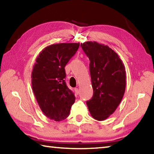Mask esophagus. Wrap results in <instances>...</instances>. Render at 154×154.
Masks as SVG:
<instances>
[{
  "label": "esophagus",
  "instance_id": "1",
  "mask_svg": "<svg viewBox=\"0 0 154 154\" xmlns=\"http://www.w3.org/2000/svg\"><path fill=\"white\" fill-rule=\"evenodd\" d=\"M75 92H76V94H79V89H78V88H75Z\"/></svg>",
  "mask_w": 154,
  "mask_h": 154
}]
</instances>
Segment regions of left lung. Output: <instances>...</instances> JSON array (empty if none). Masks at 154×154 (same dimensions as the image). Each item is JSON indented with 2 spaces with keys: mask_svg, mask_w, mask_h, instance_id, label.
Wrapping results in <instances>:
<instances>
[{
  "mask_svg": "<svg viewBox=\"0 0 154 154\" xmlns=\"http://www.w3.org/2000/svg\"><path fill=\"white\" fill-rule=\"evenodd\" d=\"M89 58L93 88L92 98L86 102L94 119L103 121L118 108L126 90V71L123 62L113 49L96 41L81 44Z\"/></svg>",
  "mask_w": 154,
  "mask_h": 154,
  "instance_id": "obj_1",
  "label": "left lung"
}]
</instances>
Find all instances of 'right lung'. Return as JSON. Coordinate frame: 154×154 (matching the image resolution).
Returning a JSON list of instances; mask_svg holds the SVG:
<instances>
[{"label": "right lung", "instance_id": "1", "mask_svg": "<svg viewBox=\"0 0 154 154\" xmlns=\"http://www.w3.org/2000/svg\"><path fill=\"white\" fill-rule=\"evenodd\" d=\"M79 47V43L47 46L36 58L32 88L37 103L49 119L60 122L69 116L75 96L65 82L64 67Z\"/></svg>", "mask_w": 154, "mask_h": 154}]
</instances>
